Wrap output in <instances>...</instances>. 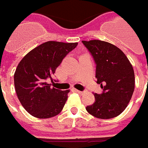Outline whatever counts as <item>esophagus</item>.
<instances>
[{"mask_svg": "<svg viewBox=\"0 0 148 148\" xmlns=\"http://www.w3.org/2000/svg\"><path fill=\"white\" fill-rule=\"evenodd\" d=\"M75 92H78L79 94H84V92H85V91H80V90H77V89H75Z\"/></svg>", "mask_w": 148, "mask_h": 148, "instance_id": "esophagus-1", "label": "esophagus"}]
</instances>
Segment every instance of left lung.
<instances>
[{
    "label": "left lung",
    "mask_w": 148,
    "mask_h": 148,
    "mask_svg": "<svg viewBox=\"0 0 148 148\" xmlns=\"http://www.w3.org/2000/svg\"><path fill=\"white\" fill-rule=\"evenodd\" d=\"M95 60L97 83L103 88L94 94L95 102L86 107L97 119H110L122 114L134 90V72L122 50L101 40L82 41Z\"/></svg>",
    "instance_id": "left-lung-1"
}]
</instances>
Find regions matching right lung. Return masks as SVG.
I'll list each match as a JSON object with an SVG mask.
<instances>
[{"instance_id": "right-lung-1", "label": "right lung", "mask_w": 148, "mask_h": 148, "mask_svg": "<svg viewBox=\"0 0 148 148\" xmlns=\"http://www.w3.org/2000/svg\"><path fill=\"white\" fill-rule=\"evenodd\" d=\"M77 42L48 41L27 53L14 73L18 100L25 110L38 119H49L60 113L70 90L62 91L46 82Z\"/></svg>"}]
</instances>
